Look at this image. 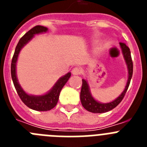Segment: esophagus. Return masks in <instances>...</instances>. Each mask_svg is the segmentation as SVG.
I'll use <instances>...</instances> for the list:
<instances>
[{
    "label": "esophagus",
    "mask_w": 147,
    "mask_h": 147,
    "mask_svg": "<svg viewBox=\"0 0 147 147\" xmlns=\"http://www.w3.org/2000/svg\"><path fill=\"white\" fill-rule=\"evenodd\" d=\"M82 73V70L80 67H74L72 69V74L74 75H79L80 74Z\"/></svg>",
    "instance_id": "esophagus-1"
}]
</instances>
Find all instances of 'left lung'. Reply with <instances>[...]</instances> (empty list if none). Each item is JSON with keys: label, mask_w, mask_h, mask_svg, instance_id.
Returning <instances> with one entry per match:
<instances>
[{"label": "left lung", "mask_w": 147, "mask_h": 147, "mask_svg": "<svg viewBox=\"0 0 147 147\" xmlns=\"http://www.w3.org/2000/svg\"><path fill=\"white\" fill-rule=\"evenodd\" d=\"M120 48L121 49L122 54H123L124 59L125 60L127 71H128V79H127L125 88L115 100L108 102V103H102V102H98L93 97L91 93H90L88 80H82V85L81 93H80V100H81V103L83 107L89 112L93 113H106L113 110L121 102L123 98L124 97V95L127 93V90L129 88V83H130V80L132 79V72H133V64H132L131 53L129 48L127 47L126 44L123 43V42H120Z\"/></svg>", "instance_id": "1"}]
</instances>
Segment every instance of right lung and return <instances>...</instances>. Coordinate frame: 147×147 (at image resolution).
<instances>
[{
  "instance_id": "add662e5",
  "label": "right lung",
  "mask_w": 147,
  "mask_h": 147,
  "mask_svg": "<svg viewBox=\"0 0 147 147\" xmlns=\"http://www.w3.org/2000/svg\"><path fill=\"white\" fill-rule=\"evenodd\" d=\"M47 32L48 28L46 27L42 26H36L23 35V37L20 38L15 48V54L13 56L11 64V79H12L13 83H14L18 96H20L22 102L25 104L27 107L37 111H48L55 107L57 104L61 90L62 89V88L64 87L71 76V72L66 74L65 75L59 78L49 92L40 96L28 94L23 90L22 87L19 84L16 74V64L18 55L20 54V51L34 37L35 34H39Z\"/></svg>"
}]
</instances>
